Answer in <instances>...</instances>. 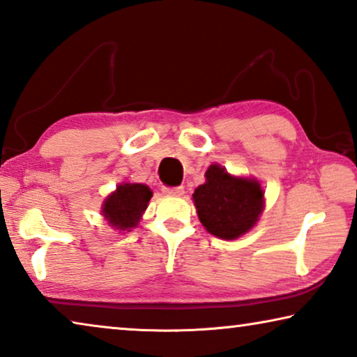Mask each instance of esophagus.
<instances>
[{"label": "esophagus", "mask_w": 357, "mask_h": 357, "mask_svg": "<svg viewBox=\"0 0 357 357\" xmlns=\"http://www.w3.org/2000/svg\"><path fill=\"white\" fill-rule=\"evenodd\" d=\"M162 192H164L165 195H170V197H181L184 193V187H181V185H178V187H164Z\"/></svg>", "instance_id": "esophagus-1"}]
</instances>
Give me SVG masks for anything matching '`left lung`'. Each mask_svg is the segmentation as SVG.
<instances>
[{"instance_id":"left-lung-1","label":"left lung","mask_w":357,"mask_h":357,"mask_svg":"<svg viewBox=\"0 0 357 357\" xmlns=\"http://www.w3.org/2000/svg\"><path fill=\"white\" fill-rule=\"evenodd\" d=\"M198 219L211 234L236 239L249 231L263 211V189L257 181L234 178L222 167L211 165L206 183L193 193Z\"/></svg>"}]
</instances>
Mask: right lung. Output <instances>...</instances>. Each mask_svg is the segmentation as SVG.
Returning <instances> with one entry per match:
<instances>
[{"label": "right lung", "instance_id": "right-lung-1", "mask_svg": "<svg viewBox=\"0 0 357 357\" xmlns=\"http://www.w3.org/2000/svg\"><path fill=\"white\" fill-rule=\"evenodd\" d=\"M151 197H153V192L148 185L121 184L105 200L102 214L112 227L129 231V228H134L140 222Z\"/></svg>", "mask_w": 357, "mask_h": 357}]
</instances>
